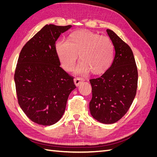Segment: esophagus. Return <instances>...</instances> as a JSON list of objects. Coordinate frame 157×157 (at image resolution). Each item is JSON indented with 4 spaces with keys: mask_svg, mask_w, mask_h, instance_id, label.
Wrapping results in <instances>:
<instances>
[{
    "mask_svg": "<svg viewBox=\"0 0 157 157\" xmlns=\"http://www.w3.org/2000/svg\"><path fill=\"white\" fill-rule=\"evenodd\" d=\"M84 80L83 78H82L77 77V78H75L74 79V82H75L76 86H78V85H79V84H80V82H82V81H84Z\"/></svg>",
    "mask_w": 157,
    "mask_h": 157,
    "instance_id": "esophagus-1",
    "label": "esophagus"
}]
</instances>
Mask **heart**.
I'll list each match as a JSON object with an SVG mask.
<instances>
[{
  "label": "heart",
  "mask_w": 157,
  "mask_h": 157,
  "mask_svg": "<svg viewBox=\"0 0 157 157\" xmlns=\"http://www.w3.org/2000/svg\"><path fill=\"white\" fill-rule=\"evenodd\" d=\"M56 51L63 67L67 71L73 69L79 54L82 61L76 72L80 75L91 71L94 75L105 73L114 56V46L109 37L86 30L75 31L67 40L57 42Z\"/></svg>",
  "instance_id": "b5f03b06"
}]
</instances>
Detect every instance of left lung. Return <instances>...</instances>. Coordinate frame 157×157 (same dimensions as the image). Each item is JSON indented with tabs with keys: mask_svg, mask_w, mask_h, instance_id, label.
Instances as JSON below:
<instances>
[{
	"mask_svg": "<svg viewBox=\"0 0 157 157\" xmlns=\"http://www.w3.org/2000/svg\"><path fill=\"white\" fill-rule=\"evenodd\" d=\"M115 50L111 66L100 77L90 79L92 116L103 124L119 121L130 107L136 94L138 73L130 47L115 33L107 29Z\"/></svg>",
	"mask_w": 157,
	"mask_h": 157,
	"instance_id": "obj_1",
	"label": "left lung"
}]
</instances>
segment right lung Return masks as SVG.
<instances>
[{
    "label": "right lung",
    "instance_id": "1",
    "mask_svg": "<svg viewBox=\"0 0 157 157\" xmlns=\"http://www.w3.org/2000/svg\"><path fill=\"white\" fill-rule=\"evenodd\" d=\"M71 27L46 25L27 42L19 56L14 73L18 103L36 124L50 126L58 122L76 88L74 77L60 67L56 51V40Z\"/></svg>",
    "mask_w": 157,
    "mask_h": 157
}]
</instances>
